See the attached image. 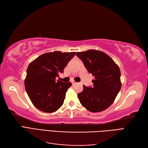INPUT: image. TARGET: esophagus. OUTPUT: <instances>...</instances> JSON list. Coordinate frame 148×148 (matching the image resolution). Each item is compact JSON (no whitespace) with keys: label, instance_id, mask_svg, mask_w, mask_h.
<instances>
[{"label":"esophagus","instance_id":"esophagus-1","mask_svg":"<svg viewBox=\"0 0 148 148\" xmlns=\"http://www.w3.org/2000/svg\"><path fill=\"white\" fill-rule=\"evenodd\" d=\"M71 83H72V84H73V85H74V84H75L77 83L75 82H71Z\"/></svg>","mask_w":148,"mask_h":148}]
</instances>
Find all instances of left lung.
<instances>
[{
    "label": "left lung",
    "mask_w": 148,
    "mask_h": 148,
    "mask_svg": "<svg viewBox=\"0 0 148 148\" xmlns=\"http://www.w3.org/2000/svg\"><path fill=\"white\" fill-rule=\"evenodd\" d=\"M89 73L95 77L92 87L83 85V90L78 94L82 105L91 112L106 110L114 102L120 90V70L108 55L97 50L77 52Z\"/></svg>",
    "instance_id": "left-lung-1"
}]
</instances>
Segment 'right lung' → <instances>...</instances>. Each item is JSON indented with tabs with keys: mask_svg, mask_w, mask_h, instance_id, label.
Instances as JSON below:
<instances>
[{
	"mask_svg": "<svg viewBox=\"0 0 148 148\" xmlns=\"http://www.w3.org/2000/svg\"><path fill=\"white\" fill-rule=\"evenodd\" d=\"M76 52L55 51L44 53L29 64L25 79L26 91L33 105L44 112L52 113L64 104L70 82L64 83L56 78Z\"/></svg>",
	"mask_w": 148,
	"mask_h": 148,
	"instance_id": "right-lung-1",
	"label": "right lung"
}]
</instances>
